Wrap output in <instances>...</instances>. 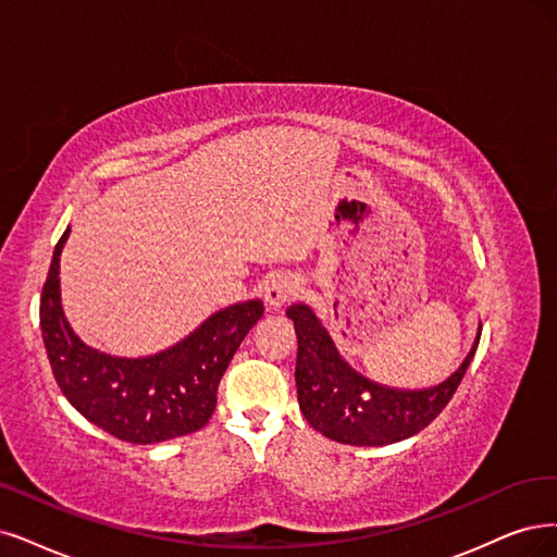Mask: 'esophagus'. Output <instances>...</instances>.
Here are the masks:
<instances>
[{
    "instance_id": "34e87169",
    "label": "esophagus",
    "mask_w": 557,
    "mask_h": 557,
    "mask_svg": "<svg viewBox=\"0 0 557 557\" xmlns=\"http://www.w3.org/2000/svg\"><path fill=\"white\" fill-rule=\"evenodd\" d=\"M298 289H300L298 280H294L289 275H277L265 286V302L271 310H280L282 305H286L298 296Z\"/></svg>"
}]
</instances>
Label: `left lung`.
I'll return each mask as SVG.
<instances>
[{
	"label": "left lung",
	"mask_w": 557,
	"mask_h": 557,
	"mask_svg": "<svg viewBox=\"0 0 557 557\" xmlns=\"http://www.w3.org/2000/svg\"><path fill=\"white\" fill-rule=\"evenodd\" d=\"M286 317L298 335L296 387L305 420L325 438L376 447L420 434L434 422L466 374L480 337L463 364L445 383L429 389H389L367 381L348 367L307 305H292Z\"/></svg>",
	"instance_id": "obj_1"
}]
</instances>
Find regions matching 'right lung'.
Here are the masks:
<instances>
[{"mask_svg": "<svg viewBox=\"0 0 557 557\" xmlns=\"http://www.w3.org/2000/svg\"><path fill=\"white\" fill-rule=\"evenodd\" d=\"M69 232L54 245L40 292V333L61 393L89 422L126 443L151 445L201 429L213 416L220 379L236 348L263 314L261 300L215 312L162 354L106 356L79 342L61 310L59 255Z\"/></svg>", "mask_w": 557, "mask_h": 557, "instance_id": "add662e5", "label": "right lung"}]
</instances>
